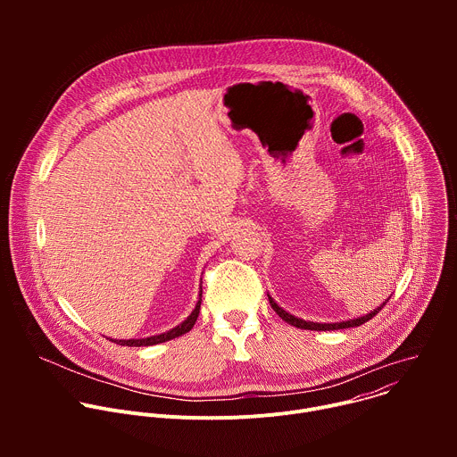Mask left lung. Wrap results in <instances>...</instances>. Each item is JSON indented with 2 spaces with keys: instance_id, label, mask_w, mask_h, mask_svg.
I'll return each instance as SVG.
<instances>
[{
  "instance_id": "1",
  "label": "left lung",
  "mask_w": 457,
  "mask_h": 457,
  "mask_svg": "<svg viewBox=\"0 0 457 457\" xmlns=\"http://www.w3.org/2000/svg\"><path fill=\"white\" fill-rule=\"evenodd\" d=\"M270 296V295H268ZM388 302V300H386ZM386 302H383V305L386 303ZM270 303H271V307H273V311L284 320V321H287V323H291V325H295V328H300V329H307V331H337V329H347V328H358V325H361V323H365V321H369L372 316H376L381 309H383V305H379L378 309H374V311H370L369 314H365V316H360V318H354V320H347V321H337V323H318V321H305V320H302V318H296V316H293V314H289L287 311H284L282 307H278V303L270 296Z\"/></svg>"
}]
</instances>
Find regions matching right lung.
<instances>
[{
	"mask_svg": "<svg viewBox=\"0 0 457 457\" xmlns=\"http://www.w3.org/2000/svg\"><path fill=\"white\" fill-rule=\"evenodd\" d=\"M201 302H203V287H201V295H199V302L197 305H195L193 312L180 323L177 325V328H173L171 331L168 333H162V335H155V337H150V338H143V340H112L119 345H128V347H148V345H157V344H162V342H168V340H173L177 337H182L186 333H189L193 329L195 321H197L199 318V311H201Z\"/></svg>",
	"mask_w": 457,
	"mask_h": 457,
	"instance_id": "add662e5",
	"label": "right lung"
}]
</instances>
